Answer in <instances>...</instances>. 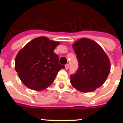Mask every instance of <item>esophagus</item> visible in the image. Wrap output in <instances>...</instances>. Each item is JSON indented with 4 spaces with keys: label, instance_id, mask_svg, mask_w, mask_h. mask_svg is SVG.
I'll return each mask as SVG.
<instances>
[{
    "label": "esophagus",
    "instance_id": "1",
    "mask_svg": "<svg viewBox=\"0 0 123 123\" xmlns=\"http://www.w3.org/2000/svg\"><path fill=\"white\" fill-rule=\"evenodd\" d=\"M68 68H69V65H68V64H67V65H65V69H68Z\"/></svg>",
    "mask_w": 123,
    "mask_h": 123
}]
</instances>
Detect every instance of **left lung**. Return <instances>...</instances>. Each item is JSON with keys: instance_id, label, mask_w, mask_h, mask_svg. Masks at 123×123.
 <instances>
[{"instance_id": "8db88e82", "label": "left lung", "mask_w": 123, "mask_h": 123, "mask_svg": "<svg viewBox=\"0 0 123 123\" xmlns=\"http://www.w3.org/2000/svg\"><path fill=\"white\" fill-rule=\"evenodd\" d=\"M78 68L70 76L73 86L82 92L94 91L106 81L110 71L108 57L94 41L82 38L73 45Z\"/></svg>"}]
</instances>
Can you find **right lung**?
<instances>
[{
	"instance_id": "obj_1",
	"label": "right lung",
	"mask_w": 123,
	"mask_h": 123,
	"mask_svg": "<svg viewBox=\"0 0 123 123\" xmlns=\"http://www.w3.org/2000/svg\"><path fill=\"white\" fill-rule=\"evenodd\" d=\"M59 42L39 37L28 43L15 58V69L28 88L41 91L48 87L64 65L58 62L54 49Z\"/></svg>"
}]
</instances>
